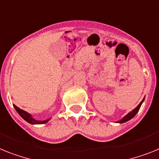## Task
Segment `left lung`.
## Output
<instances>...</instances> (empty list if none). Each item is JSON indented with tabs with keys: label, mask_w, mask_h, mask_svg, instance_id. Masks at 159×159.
Listing matches in <instances>:
<instances>
[{
	"label": "left lung",
	"mask_w": 159,
	"mask_h": 159,
	"mask_svg": "<svg viewBox=\"0 0 159 159\" xmlns=\"http://www.w3.org/2000/svg\"><path fill=\"white\" fill-rule=\"evenodd\" d=\"M144 100H145V98H144L143 99H142V101H141V102H140L139 104L137 105V107H136V108H134L133 111H130V112H129V113H128V114L126 115L125 116H124L122 119H121L120 120L117 121L116 123H120V124H122V123L127 122V121L130 120L131 119H133V117L135 116L136 114H137V113L138 112V111H139L140 107H141V104H142V102H144Z\"/></svg>",
	"instance_id": "left-lung-1"
}]
</instances>
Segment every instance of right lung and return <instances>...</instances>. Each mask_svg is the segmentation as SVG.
<instances>
[{
    "mask_svg": "<svg viewBox=\"0 0 159 159\" xmlns=\"http://www.w3.org/2000/svg\"><path fill=\"white\" fill-rule=\"evenodd\" d=\"M14 107L15 108V110L17 111V112L20 115V116L22 117L23 120L28 122L29 124H31V125H43V124H46V123L48 122L51 120V118L48 119V120H37L35 119H34L31 116V115L29 114L28 112L25 111L24 110L20 109L19 107H18L17 106L14 105Z\"/></svg>",
    "mask_w": 159,
    "mask_h": 159,
    "instance_id": "1",
    "label": "right lung"
}]
</instances>
